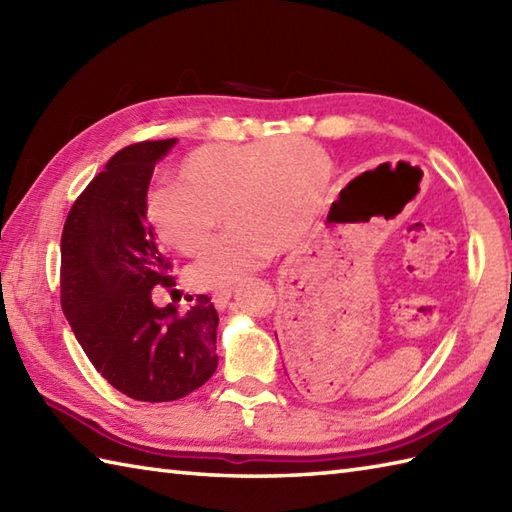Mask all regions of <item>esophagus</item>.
I'll return each mask as SVG.
<instances>
[{
  "label": "esophagus",
  "mask_w": 512,
  "mask_h": 512,
  "mask_svg": "<svg viewBox=\"0 0 512 512\" xmlns=\"http://www.w3.org/2000/svg\"><path fill=\"white\" fill-rule=\"evenodd\" d=\"M211 299H213V303H215V308H217V310H224V308L228 306V299H231V290H228V288L215 290L213 295H211Z\"/></svg>",
  "instance_id": "esophagus-1"
}]
</instances>
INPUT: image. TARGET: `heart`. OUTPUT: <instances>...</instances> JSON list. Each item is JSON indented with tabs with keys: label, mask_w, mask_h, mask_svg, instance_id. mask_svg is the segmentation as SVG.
Returning <instances> with one entry per match:
<instances>
[{
	"label": "heart",
	"mask_w": 512,
	"mask_h": 512,
	"mask_svg": "<svg viewBox=\"0 0 512 512\" xmlns=\"http://www.w3.org/2000/svg\"><path fill=\"white\" fill-rule=\"evenodd\" d=\"M187 184H158L147 198L156 235L182 255H198L222 224L231 228L193 264L200 288H224L295 246L319 213L328 160L303 136L244 145H206L180 162Z\"/></svg>",
	"instance_id": "1"
}]
</instances>
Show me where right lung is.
I'll list each match as a JSON object with an SVG mask.
<instances>
[{"mask_svg": "<svg viewBox=\"0 0 512 512\" xmlns=\"http://www.w3.org/2000/svg\"><path fill=\"white\" fill-rule=\"evenodd\" d=\"M176 145L143 140L118 151L74 200L61 233V308L96 372L140 402H169L217 369V312L198 295L187 314L154 292H176L171 262L147 222L156 162Z\"/></svg>", "mask_w": 512, "mask_h": 512, "instance_id": "1", "label": "right lung"}]
</instances>
